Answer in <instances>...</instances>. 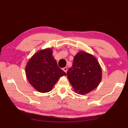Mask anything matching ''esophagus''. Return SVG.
<instances>
[{
	"mask_svg": "<svg viewBox=\"0 0 128 128\" xmlns=\"http://www.w3.org/2000/svg\"><path fill=\"white\" fill-rule=\"evenodd\" d=\"M63 70H64L66 73L68 71V68H67V67H64V68H63Z\"/></svg>",
	"mask_w": 128,
	"mask_h": 128,
	"instance_id": "34e87169",
	"label": "esophagus"
}]
</instances>
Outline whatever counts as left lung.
Instances as JSON below:
<instances>
[{
	"mask_svg": "<svg viewBox=\"0 0 128 128\" xmlns=\"http://www.w3.org/2000/svg\"><path fill=\"white\" fill-rule=\"evenodd\" d=\"M67 75L74 92L85 94L99 85L102 78V71L93 55L82 51L74 56L73 65L68 70Z\"/></svg>",
	"mask_w": 128,
	"mask_h": 128,
	"instance_id": "8db88e82",
	"label": "left lung"
}]
</instances>
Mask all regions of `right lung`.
<instances>
[{"label":"right lung","instance_id":"right-lung-1","mask_svg":"<svg viewBox=\"0 0 128 128\" xmlns=\"http://www.w3.org/2000/svg\"><path fill=\"white\" fill-rule=\"evenodd\" d=\"M50 48L40 50L27 64L26 74L29 83L41 92H50L60 76L66 73L57 65Z\"/></svg>","mask_w":128,"mask_h":128}]
</instances>
